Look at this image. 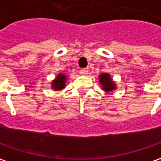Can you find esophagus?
Returning a JSON list of instances; mask_svg holds the SVG:
<instances>
[{
  "label": "esophagus",
  "mask_w": 161,
  "mask_h": 161,
  "mask_svg": "<svg viewBox=\"0 0 161 161\" xmlns=\"http://www.w3.org/2000/svg\"><path fill=\"white\" fill-rule=\"evenodd\" d=\"M88 73V69H82L80 70V74L81 75H86Z\"/></svg>",
  "instance_id": "34e87169"
}]
</instances>
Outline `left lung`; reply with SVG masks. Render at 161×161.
<instances>
[{"instance_id":"left-lung-1","label":"left lung","mask_w":161,"mask_h":161,"mask_svg":"<svg viewBox=\"0 0 161 161\" xmlns=\"http://www.w3.org/2000/svg\"><path fill=\"white\" fill-rule=\"evenodd\" d=\"M99 79L102 84V86L103 87V90H105L106 92H111L113 91V89H115V85L108 74H102L100 75Z\"/></svg>"}]
</instances>
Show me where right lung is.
Returning a JSON list of instances; mask_svg holds the SVG:
<instances>
[{
  "label": "right lung",
  "mask_w": 161,
  "mask_h": 161,
  "mask_svg": "<svg viewBox=\"0 0 161 161\" xmlns=\"http://www.w3.org/2000/svg\"><path fill=\"white\" fill-rule=\"evenodd\" d=\"M65 82H66V76L62 74H59L57 76L56 80L53 81V88L55 90H60L64 88L65 86Z\"/></svg>",
  "instance_id": "right-lung-1"
}]
</instances>
